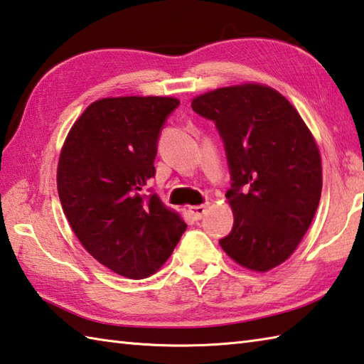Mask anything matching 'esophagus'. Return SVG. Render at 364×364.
I'll return each instance as SVG.
<instances>
[{
    "mask_svg": "<svg viewBox=\"0 0 364 364\" xmlns=\"http://www.w3.org/2000/svg\"><path fill=\"white\" fill-rule=\"evenodd\" d=\"M206 208H208V205H196V206H189V213L191 216L194 218L196 220H200L205 215H206Z\"/></svg>",
    "mask_w": 364,
    "mask_h": 364,
    "instance_id": "34e87169",
    "label": "esophagus"
}]
</instances>
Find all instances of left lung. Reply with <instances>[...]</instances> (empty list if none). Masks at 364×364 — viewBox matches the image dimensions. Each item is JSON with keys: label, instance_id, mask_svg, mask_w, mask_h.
I'll return each mask as SVG.
<instances>
[{"label": "left lung", "instance_id": "obj_1", "mask_svg": "<svg viewBox=\"0 0 364 364\" xmlns=\"http://www.w3.org/2000/svg\"><path fill=\"white\" fill-rule=\"evenodd\" d=\"M192 110L215 123L229 164L235 220L220 247L254 272L281 265L308 232L322 192L312 134L294 105L263 85L210 91Z\"/></svg>", "mask_w": 364, "mask_h": 364}]
</instances>
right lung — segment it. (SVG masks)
Returning a JSON list of instances; mask_svg holds the SVG:
<instances>
[{"mask_svg": "<svg viewBox=\"0 0 364 364\" xmlns=\"http://www.w3.org/2000/svg\"><path fill=\"white\" fill-rule=\"evenodd\" d=\"M175 97H107L70 129L58 162V196L83 247L117 274L158 272L186 230L146 188Z\"/></svg>", "mask_w": 364, "mask_h": 364, "instance_id": "1", "label": "right lung"}]
</instances>
